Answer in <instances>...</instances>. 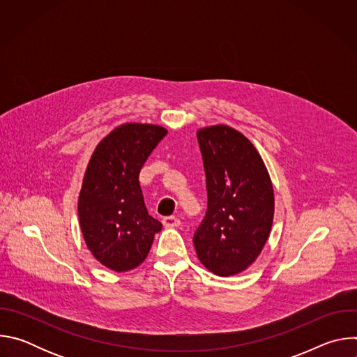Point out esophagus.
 Masks as SVG:
<instances>
[{"instance_id":"1","label":"esophagus","mask_w":357,"mask_h":357,"mask_svg":"<svg viewBox=\"0 0 357 357\" xmlns=\"http://www.w3.org/2000/svg\"><path fill=\"white\" fill-rule=\"evenodd\" d=\"M162 223H164L165 227L174 229V227H178L181 225V220L178 218H175V216H167V218L162 219Z\"/></svg>"}]
</instances>
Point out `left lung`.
<instances>
[{
  "mask_svg": "<svg viewBox=\"0 0 357 357\" xmlns=\"http://www.w3.org/2000/svg\"><path fill=\"white\" fill-rule=\"evenodd\" d=\"M206 174L208 211L193 236L197 259L220 277L257 260L274 219V189L267 167L240 131L211 126L196 132Z\"/></svg>",
  "mask_w": 357,
  "mask_h": 357,
  "instance_id": "1",
  "label": "left lung"
}]
</instances>
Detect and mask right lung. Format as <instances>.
I'll return each instance as SVG.
<instances>
[{
  "label": "right lung",
  "mask_w": 357,
  "mask_h": 357,
  "mask_svg": "<svg viewBox=\"0 0 357 357\" xmlns=\"http://www.w3.org/2000/svg\"><path fill=\"white\" fill-rule=\"evenodd\" d=\"M167 132L155 124H121L97 144L87 164L79 223L93 257L113 271L138 267L162 229L148 215L138 175Z\"/></svg>",
  "instance_id": "add662e5"
}]
</instances>
